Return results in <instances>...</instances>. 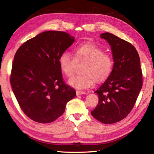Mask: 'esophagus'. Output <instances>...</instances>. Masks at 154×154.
I'll return each instance as SVG.
<instances>
[{
	"instance_id": "esophagus-1",
	"label": "esophagus",
	"mask_w": 154,
	"mask_h": 154,
	"mask_svg": "<svg viewBox=\"0 0 154 154\" xmlns=\"http://www.w3.org/2000/svg\"><path fill=\"white\" fill-rule=\"evenodd\" d=\"M76 94L77 95H81V94H85V92H83V91H79V90H77L76 91Z\"/></svg>"
}]
</instances>
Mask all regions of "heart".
<instances>
[{"mask_svg": "<svg viewBox=\"0 0 154 154\" xmlns=\"http://www.w3.org/2000/svg\"><path fill=\"white\" fill-rule=\"evenodd\" d=\"M75 57L68 51L60 55L58 63L62 72L67 77L74 74L77 61H85L83 68V75L72 77L69 84L77 89H87L96 82H102L111 74L113 66V60L110 54L103 52V49L96 44L82 43L74 49Z\"/></svg>", "mask_w": 154, "mask_h": 154, "instance_id": "obj_1", "label": "heart"}]
</instances>
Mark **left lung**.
Returning <instances> with one entry per match:
<instances>
[{
  "mask_svg": "<svg viewBox=\"0 0 154 154\" xmlns=\"http://www.w3.org/2000/svg\"><path fill=\"white\" fill-rule=\"evenodd\" d=\"M100 37L111 45L113 68L96 91L98 103L91 114L103 124H113L126 118L134 107L143 85L139 54L128 41L109 32Z\"/></svg>",
  "mask_w": 154,
  "mask_h": 154,
  "instance_id": "1",
  "label": "left lung"
}]
</instances>
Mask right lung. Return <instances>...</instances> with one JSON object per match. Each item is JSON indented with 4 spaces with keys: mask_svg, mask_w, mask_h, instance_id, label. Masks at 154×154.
I'll return each mask as SVG.
<instances>
[{
    "mask_svg": "<svg viewBox=\"0 0 154 154\" xmlns=\"http://www.w3.org/2000/svg\"><path fill=\"white\" fill-rule=\"evenodd\" d=\"M75 41L62 31H45L26 41L15 54L10 82L18 104L32 120L51 123L64 113L76 92L66 84L59 56Z\"/></svg>",
    "mask_w": 154,
    "mask_h": 154,
    "instance_id": "right-lung-1",
    "label": "right lung"
}]
</instances>
